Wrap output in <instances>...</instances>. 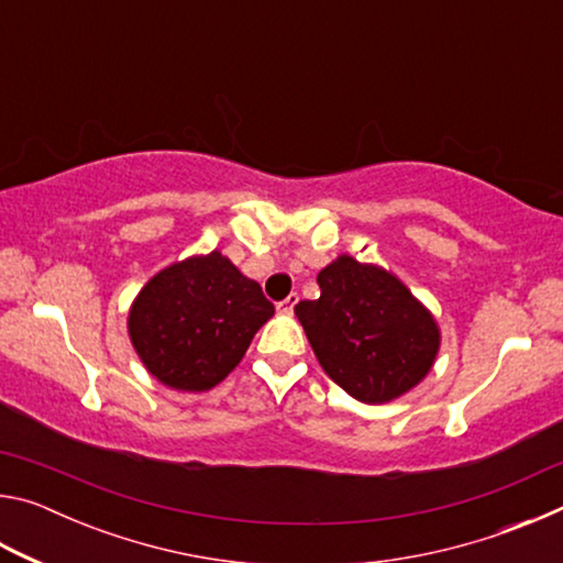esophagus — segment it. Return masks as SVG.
<instances>
[{"label": "esophagus", "instance_id": "1", "mask_svg": "<svg viewBox=\"0 0 563 563\" xmlns=\"http://www.w3.org/2000/svg\"><path fill=\"white\" fill-rule=\"evenodd\" d=\"M295 305H298V292H290L288 298H285L283 302H278V310L283 312V316H292Z\"/></svg>", "mask_w": 563, "mask_h": 563}]
</instances>
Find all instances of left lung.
I'll list each match as a JSON object with an SVG mask.
<instances>
[{
  "instance_id": "8db88e82",
  "label": "left lung",
  "mask_w": 563,
  "mask_h": 563,
  "mask_svg": "<svg viewBox=\"0 0 563 563\" xmlns=\"http://www.w3.org/2000/svg\"><path fill=\"white\" fill-rule=\"evenodd\" d=\"M320 298L295 316L332 383L367 405L393 402L422 383L440 350L432 312L377 265L340 255L318 273Z\"/></svg>"
}]
</instances>
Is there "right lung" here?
Wrapping results in <instances>:
<instances>
[{"instance_id":"right-lung-1","label":"right lung","mask_w":563,"mask_h":563,"mask_svg":"<svg viewBox=\"0 0 563 563\" xmlns=\"http://www.w3.org/2000/svg\"><path fill=\"white\" fill-rule=\"evenodd\" d=\"M273 312L261 285L213 251L156 273L131 305L129 335L158 383L203 393L243 360Z\"/></svg>"}]
</instances>
